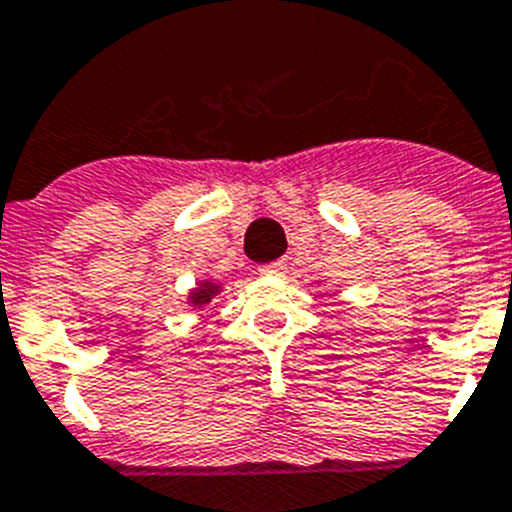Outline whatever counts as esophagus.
Returning <instances> with one entry per match:
<instances>
[{
  "label": "esophagus",
  "instance_id": "34e87169",
  "mask_svg": "<svg viewBox=\"0 0 512 512\" xmlns=\"http://www.w3.org/2000/svg\"><path fill=\"white\" fill-rule=\"evenodd\" d=\"M286 270V263L283 260H276V263H268V265H260V273L263 276H278V273H283Z\"/></svg>",
  "mask_w": 512,
  "mask_h": 512
}]
</instances>
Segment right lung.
<instances>
[{"mask_svg":"<svg viewBox=\"0 0 512 512\" xmlns=\"http://www.w3.org/2000/svg\"><path fill=\"white\" fill-rule=\"evenodd\" d=\"M223 291V283L216 281V278L210 276H203L200 281H195V286H192L190 291H187V296H184V304L190 309H203L208 307L213 299H216L218 294Z\"/></svg>","mask_w":512,"mask_h":512,"instance_id":"add662e5","label":"right lung"}]
</instances>
